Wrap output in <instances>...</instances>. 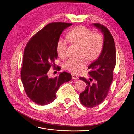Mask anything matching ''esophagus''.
Wrapping results in <instances>:
<instances>
[{
    "label": "esophagus",
    "mask_w": 134,
    "mask_h": 134,
    "mask_svg": "<svg viewBox=\"0 0 134 134\" xmlns=\"http://www.w3.org/2000/svg\"><path fill=\"white\" fill-rule=\"evenodd\" d=\"M72 78L74 80H77L78 79V77L75 75H72Z\"/></svg>",
    "instance_id": "esophagus-1"
}]
</instances>
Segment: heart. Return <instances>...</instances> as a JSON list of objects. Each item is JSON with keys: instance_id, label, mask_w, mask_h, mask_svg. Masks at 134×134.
Here are the masks:
<instances>
[{"instance_id": "b5f03b06", "label": "heart", "mask_w": 134, "mask_h": 134, "mask_svg": "<svg viewBox=\"0 0 134 134\" xmlns=\"http://www.w3.org/2000/svg\"><path fill=\"white\" fill-rule=\"evenodd\" d=\"M69 40L80 46L79 55L77 58L71 57L64 63L65 69L74 73L81 72L87 65V59L93 61L100 55L103 47L104 40L99 34L93 33L89 28L80 25L73 28L69 32ZM69 42L66 39L60 38L57 43L56 50L58 56L64 59L68 56V46Z\"/></svg>"}]
</instances>
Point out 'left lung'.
I'll list each match as a JSON object with an SVG mask.
<instances>
[{
    "label": "left lung",
    "instance_id": "8db88e82",
    "mask_svg": "<svg viewBox=\"0 0 134 134\" xmlns=\"http://www.w3.org/2000/svg\"><path fill=\"white\" fill-rule=\"evenodd\" d=\"M93 25L103 33L104 43L100 56L88 68L90 70L89 73L92 78L88 80L79 78L87 85L85 91L80 93L79 100L88 108L97 107L106 98L112 82L116 59L114 41L108 29L98 23ZM93 81L94 82L92 83Z\"/></svg>",
    "mask_w": 134,
    "mask_h": 134
}]
</instances>
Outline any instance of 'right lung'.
<instances>
[{
  "mask_svg": "<svg viewBox=\"0 0 134 134\" xmlns=\"http://www.w3.org/2000/svg\"><path fill=\"white\" fill-rule=\"evenodd\" d=\"M72 24H48L29 40L24 48L21 78L26 95L37 104L45 105L53 102L59 87L72 79L71 74L66 72L54 78L48 76L52 66L59 70L54 63L58 56L57 43L63 31Z\"/></svg>",
  "mask_w": 134,
  "mask_h": 134,
  "instance_id": "right-lung-1",
  "label": "right lung"
}]
</instances>
